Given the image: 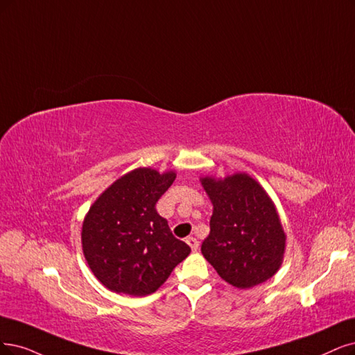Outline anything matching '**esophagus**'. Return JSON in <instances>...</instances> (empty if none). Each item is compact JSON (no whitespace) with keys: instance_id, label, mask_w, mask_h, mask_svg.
Listing matches in <instances>:
<instances>
[{"instance_id":"esophagus-1","label":"esophagus","mask_w":355,"mask_h":355,"mask_svg":"<svg viewBox=\"0 0 355 355\" xmlns=\"http://www.w3.org/2000/svg\"><path fill=\"white\" fill-rule=\"evenodd\" d=\"M186 243L191 247V250H193V252H198V250H199L200 244H199V241L196 240L194 237H187V239H186Z\"/></svg>"}]
</instances>
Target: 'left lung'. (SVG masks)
<instances>
[{"instance_id": "obj_1", "label": "left lung", "mask_w": 355, "mask_h": 355, "mask_svg": "<svg viewBox=\"0 0 355 355\" xmlns=\"http://www.w3.org/2000/svg\"><path fill=\"white\" fill-rule=\"evenodd\" d=\"M214 203L211 232L202 254L222 279L252 288L272 278L282 263L285 234L272 200L247 174L202 178Z\"/></svg>"}]
</instances>
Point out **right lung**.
<instances>
[{
    "label": "right lung",
    "instance_id": "1",
    "mask_svg": "<svg viewBox=\"0 0 355 355\" xmlns=\"http://www.w3.org/2000/svg\"><path fill=\"white\" fill-rule=\"evenodd\" d=\"M175 174L137 168L116 180L90 207L82 244L95 277L118 294L143 297L155 293L189 254L175 239L156 203Z\"/></svg>",
    "mask_w": 355,
    "mask_h": 355
}]
</instances>
